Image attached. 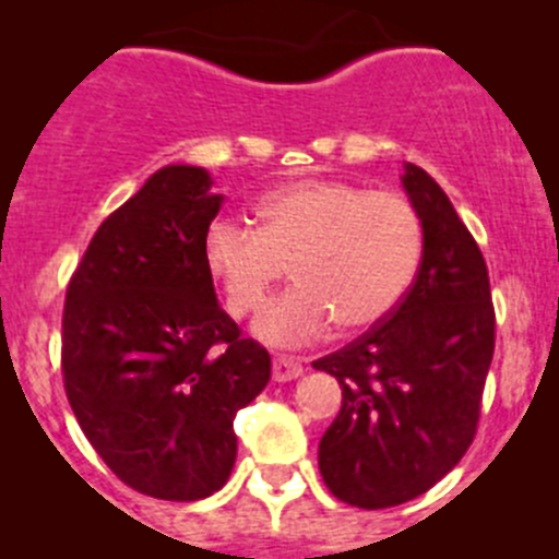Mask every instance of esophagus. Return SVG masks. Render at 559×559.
I'll return each instance as SVG.
<instances>
[{
	"label": "esophagus",
	"mask_w": 559,
	"mask_h": 559,
	"mask_svg": "<svg viewBox=\"0 0 559 559\" xmlns=\"http://www.w3.org/2000/svg\"><path fill=\"white\" fill-rule=\"evenodd\" d=\"M271 371H274L276 382H290V380H296V377H301V373H305V366H301L299 357L276 355Z\"/></svg>",
	"instance_id": "1"
}]
</instances>
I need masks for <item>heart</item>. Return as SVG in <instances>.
Returning <instances> with one entry per match:
<instances>
[{"label": "heart", "instance_id": "obj_1", "mask_svg": "<svg viewBox=\"0 0 559 559\" xmlns=\"http://www.w3.org/2000/svg\"><path fill=\"white\" fill-rule=\"evenodd\" d=\"M258 229L218 218L204 235V265L235 319L260 310L290 265L294 283L271 301L254 332L271 346L313 343L380 324L416 285L424 227L396 193L343 179H294L254 204Z\"/></svg>", "mask_w": 559, "mask_h": 559}]
</instances>
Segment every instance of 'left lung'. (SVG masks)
<instances>
[{"label": "left lung", "instance_id": "8db88e82", "mask_svg": "<svg viewBox=\"0 0 559 559\" xmlns=\"http://www.w3.org/2000/svg\"><path fill=\"white\" fill-rule=\"evenodd\" d=\"M402 186L424 227L416 285L385 321L313 362L343 391L319 443L321 477L362 510L416 499L463 460L496 343L477 240L424 168L407 163Z\"/></svg>", "mask_w": 559, "mask_h": 559}]
</instances>
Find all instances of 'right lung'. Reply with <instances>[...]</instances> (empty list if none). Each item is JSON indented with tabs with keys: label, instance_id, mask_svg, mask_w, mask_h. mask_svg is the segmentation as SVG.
Instances as JSON below:
<instances>
[{
	"label": "right lung",
	"instance_id": "obj_1",
	"mask_svg": "<svg viewBox=\"0 0 559 559\" xmlns=\"http://www.w3.org/2000/svg\"><path fill=\"white\" fill-rule=\"evenodd\" d=\"M166 166L102 222L63 307V385L82 432L132 490L197 501L229 479L235 413L271 380L269 352L218 307L204 235L222 193Z\"/></svg>",
	"mask_w": 559,
	"mask_h": 559
}]
</instances>
